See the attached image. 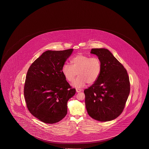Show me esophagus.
Wrapping results in <instances>:
<instances>
[{"label": "esophagus", "mask_w": 149, "mask_h": 149, "mask_svg": "<svg viewBox=\"0 0 149 149\" xmlns=\"http://www.w3.org/2000/svg\"><path fill=\"white\" fill-rule=\"evenodd\" d=\"M76 92L77 93H80V92H81V89H76Z\"/></svg>", "instance_id": "34e87169"}]
</instances>
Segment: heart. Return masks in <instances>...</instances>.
Instances as JSON below:
<instances>
[{
	"label": "heart",
	"mask_w": 149,
	"mask_h": 149,
	"mask_svg": "<svg viewBox=\"0 0 149 149\" xmlns=\"http://www.w3.org/2000/svg\"><path fill=\"white\" fill-rule=\"evenodd\" d=\"M71 65L64 64L62 67V73L65 79L72 82L77 75L78 76L72 83L76 88L84 87L88 83L92 84L98 80L102 71V64L97 57L87 56L79 54L71 59Z\"/></svg>",
	"instance_id": "1"
}]
</instances>
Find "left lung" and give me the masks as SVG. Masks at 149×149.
Listing matches in <instances>:
<instances>
[{"label":"left lung","mask_w":149,"mask_h":149,"mask_svg":"<svg viewBox=\"0 0 149 149\" xmlns=\"http://www.w3.org/2000/svg\"><path fill=\"white\" fill-rule=\"evenodd\" d=\"M98 56L102 71L98 80L84 90L85 105L90 117L100 122L117 118L124 110L130 93L126 70L108 49H92Z\"/></svg>","instance_id":"1"}]
</instances>
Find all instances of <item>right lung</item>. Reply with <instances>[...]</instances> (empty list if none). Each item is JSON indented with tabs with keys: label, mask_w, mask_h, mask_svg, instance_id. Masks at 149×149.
I'll use <instances>...</instances> for the list:
<instances>
[{
	"label": "right lung",
	"mask_w": 149,
	"mask_h": 149,
	"mask_svg": "<svg viewBox=\"0 0 149 149\" xmlns=\"http://www.w3.org/2000/svg\"><path fill=\"white\" fill-rule=\"evenodd\" d=\"M73 51L44 52L27 71L24 95L27 109L34 116L47 124L66 116L67 103L75 94L62 73V67Z\"/></svg>",
	"instance_id": "right-lung-1"
}]
</instances>
